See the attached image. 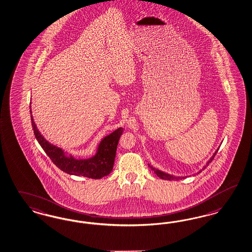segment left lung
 I'll list each match as a JSON object with an SVG mask.
<instances>
[{"instance_id": "1", "label": "left lung", "mask_w": 252, "mask_h": 252, "mask_svg": "<svg viewBox=\"0 0 252 252\" xmlns=\"http://www.w3.org/2000/svg\"><path fill=\"white\" fill-rule=\"evenodd\" d=\"M218 150H219V148H218L217 150L215 151V153L212 155V157L209 158V160H208V162L206 163V165H204L203 167H202V169H200L199 171L197 172L196 174H199L200 172H202V170H204L208 165H209V163H211L212 162V160L214 159V157L216 156V154H217ZM149 165V167L155 172V173L157 174V177H159L160 179H162V180H166V181H179V180H182V179H184V177H176V176H173V175H170V174L165 173V172H163V171H161V170H159V169H157L156 167H154L153 165H150V164H148Z\"/></svg>"}]
</instances>
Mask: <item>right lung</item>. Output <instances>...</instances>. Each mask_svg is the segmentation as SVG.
Wrapping results in <instances>:
<instances>
[{
	"label": "right lung",
	"mask_w": 252,
	"mask_h": 252,
	"mask_svg": "<svg viewBox=\"0 0 252 252\" xmlns=\"http://www.w3.org/2000/svg\"><path fill=\"white\" fill-rule=\"evenodd\" d=\"M31 110V119L34 132L35 138L45 154L52 160L53 163L62 171L74 175L83 176L91 179H101L112 172L116 155L118 141L124 132V127H118L111 134L105 136L99 141L95 154L90 158H75L71 154L65 152L49 142L37 128Z\"/></svg>",
	"instance_id": "add662e5"
}]
</instances>
